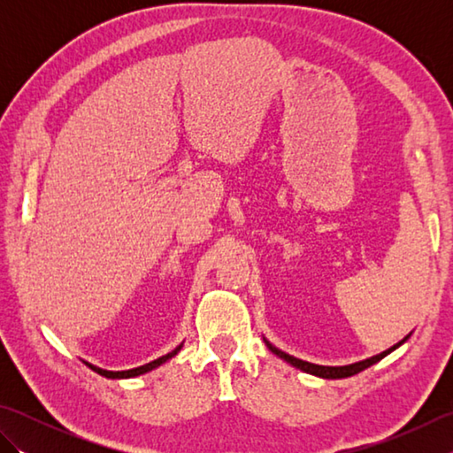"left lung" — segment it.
<instances>
[{"mask_svg": "<svg viewBox=\"0 0 453 453\" xmlns=\"http://www.w3.org/2000/svg\"><path fill=\"white\" fill-rule=\"evenodd\" d=\"M407 339H409V336H405V339H403L401 342H397L395 346H391V349H388L386 352H381V354H378V356H372V358H368V360H362V362H356V364H349V365H317V364H311V362H303V360H300V358H294V356H290V354L278 350L276 346H273L268 341H265V342H266V346H268V350L274 352L276 356H280L282 360L290 362L292 365H296V368H300V370H303V372H307V373L319 375V378H325V380H341V378H350V375L358 373V372H362V370H365V368H370V365H373L375 362H380L381 358H386V356H388L389 352L395 350L397 346H401Z\"/></svg>", "mask_w": 453, "mask_h": 453, "instance_id": "1", "label": "left lung"}]
</instances>
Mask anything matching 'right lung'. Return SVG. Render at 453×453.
I'll return each mask as SVG.
<instances>
[{"instance_id":"right-lung-1","label":"right lung","mask_w":453,"mask_h":453,"mask_svg":"<svg viewBox=\"0 0 453 453\" xmlns=\"http://www.w3.org/2000/svg\"><path fill=\"white\" fill-rule=\"evenodd\" d=\"M179 350H180V346H177V349L173 350V352H169V354H165V356H161V358L153 360V362H150V364H146V365H140V368H134V370H124V372H109V370H101V368H97V365H93V364H89V362H85V364H88L93 372H97V373L104 375V378H111V380L136 378V375L146 373V372H150V370H153V368H157V365H161L163 362H167V360L173 358V356H175Z\"/></svg>"}]
</instances>
